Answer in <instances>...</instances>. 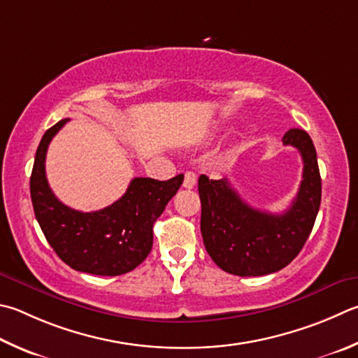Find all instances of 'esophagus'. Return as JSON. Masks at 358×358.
Wrapping results in <instances>:
<instances>
[{"mask_svg":"<svg viewBox=\"0 0 358 358\" xmlns=\"http://www.w3.org/2000/svg\"><path fill=\"white\" fill-rule=\"evenodd\" d=\"M196 183H197L196 173L191 172V171H186L185 172V180H183V187H186V189H192V187L196 186Z\"/></svg>","mask_w":358,"mask_h":358,"instance_id":"esophagus-1","label":"esophagus"}]
</instances>
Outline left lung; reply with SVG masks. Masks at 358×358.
<instances>
[{
    "label": "left lung",
    "instance_id": "1",
    "mask_svg": "<svg viewBox=\"0 0 358 358\" xmlns=\"http://www.w3.org/2000/svg\"><path fill=\"white\" fill-rule=\"evenodd\" d=\"M283 144L301 152L302 181L291 206L282 214L255 210L229 181L199 178L200 230L206 252L220 269L233 275L257 277L283 269L307 241L321 205V175L316 150L303 129L292 128Z\"/></svg>",
    "mask_w": 358,
    "mask_h": 358
}]
</instances>
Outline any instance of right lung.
I'll return each instance as SVG.
<instances>
[{
  "label": "right lung",
  "mask_w": 358,
  "mask_h": 358,
  "mask_svg": "<svg viewBox=\"0 0 358 358\" xmlns=\"http://www.w3.org/2000/svg\"><path fill=\"white\" fill-rule=\"evenodd\" d=\"M62 119L47 129L37 147L31 173V200L38 225L64 263L95 275H122L144 262L153 245V224L183 183L171 180L133 178L127 192L103 210H71L50 189L45 158L51 139L66 125Z\"/></svg>",
  "instance_id": "1"
}]
</instances>
